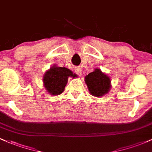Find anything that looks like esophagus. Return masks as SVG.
<instances>
[{"instance_id": "1", "label": "esophagus", "mask_w": 152, "mask_h": 152, "mask_svg": "<svg viewBox=\"0 0 152 152\" xmlns=\"http://www.w3.org/2000/svg\"><path fill=\"white\" fill-rule=\"evenodd\" d=\"M75 72H76V73L78 75V76H81V74H82V73H81V70L80 68H75Z\"/></svg>"}]
</instances>
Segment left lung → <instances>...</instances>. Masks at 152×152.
<instances>
[{"instance_id": "obj_1", "label": "left lung", "mask_w": 152, "mask_h": 152, "mask_svg": "<svg viewBox=\"0 0 152 152\" xmlns=\"http://www.w3.org/2000/svg\"><path fill=\"white\" fill-rule=\"evenodd\" d=\"M111 81L105 73L96 68L85 77V83L87 85L90 94L94 96H102L110 90Z\"/></svg>"}]
</instances>
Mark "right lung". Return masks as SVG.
Returning <instances> with one entry per match:
<instances>
[{
	"label": "right lung",
	"mask_w": 152,
	"mask_h": 152,
	"mask_svg": "<svg viewBox=\"0 0 152 152\" xmlns=\"http://www.w3.org/2000/svg\"><path fill=\"white\" fill-rule=\"evenodd\" d=\"M75 77L76 74L67 68L53 66L45 73L44 86L50 95H58L63 92L68 82V77Z\"/></svg>",
	"instance_id": "1"
}]
</instances>
